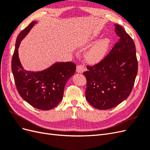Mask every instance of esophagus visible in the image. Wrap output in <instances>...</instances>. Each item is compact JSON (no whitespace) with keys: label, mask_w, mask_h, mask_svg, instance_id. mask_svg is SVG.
Here are the masks:
<instances>
[{"label":"esophagus","mask_w":150,"mask_h":150,"mask_svg":"<svg viewBox=\"0 0 150 150\" xmlns=\"http://www.w3.org/2000/svg\"><path fill=\"white\" fill-rule=\"evenodd\" d=\"M85 70H86V67L84 64H80L77 66L76 71L79 72V73H82V72H83Z\"/></svg>","instance_id":"esophagus-1"}]
</instances>
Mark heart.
Instances as JSON below:
<instances>
[{
    "label": "heart",
    "instance_id": "obj_1",
    "mask_svg": "<svg viewBox=\"0 0 150 150\" xmlns=\"http://www.w3.org/2000/svg\"><path fill=\"white\" fill-rule=\"evenodd\" d=\"M110 44V40L108 38L99 40L86 53V59L91 63L101 61L105 57Z\"/></svg>",
    "mask_w": 150,
    "mask_h": 150
}]
</instances>
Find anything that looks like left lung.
<instances>
[{"label": "left lung", "instance_id": "obj_1", "mask_svg": "<svg viewBox=\"0 0 150 150\" xmlns=\"http://www.w3.org/2000/svg\"><path fill=\"white\" fill-rule=\"evenodd\" d=\"M115 26L118 41L101 61L87 66L83 72L87 81L86 99L99 110L115 108L128 98L138 72L133 40L121 25Z\"/></svg>", "mask_w": 150, "mask_h": 150}]
</instances>
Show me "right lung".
Here are the masks:
<instances>
[{
  "label": "right lung",
  "instance_id": "right-lung-1",
  "mask_svg": "<svg viewBox=\"0 0 150 150\" xmlns=\"http://www.w3.org/2000/svg\"><path fill=\"white\" fill-rule=\"evenodd\" d=\"M35 23V21L32 22L17 36L12 58V71L20 96L32 106L49 110L62 100L66 83L75 73L76 65L72 62H56L48 69L38 72L23 69L18 56V48Z\"/></svg>",
  "mask_w": 150,
  "mask_h": 150
}]
</instances>
